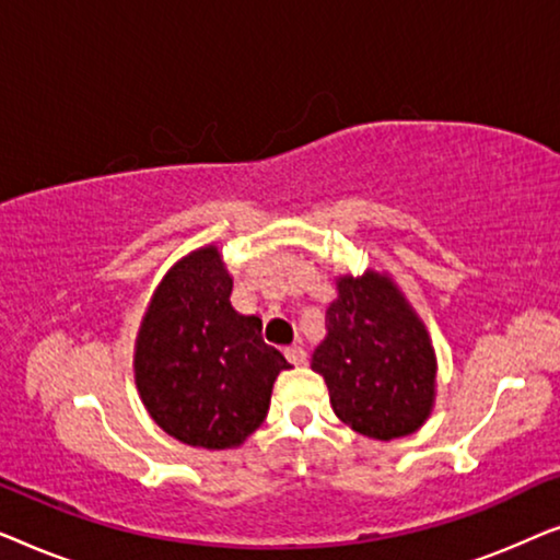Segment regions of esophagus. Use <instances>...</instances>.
I'll return each instance as SVG.
<instances>
[{
    "instance_id": "1",
    "label": "esophagus",
    "mask_w": 560,
    "mask_h": 560,
    "mask_svg": "<svg viewBox=\"0 0 560 560\" xmlns=\"http://www.w3.org/2000/svg\"><path fill=\"white\" fill-rule=\"evenodd\" d=\"M285 357H288V362L290 364H305V349L303 347H288L285 349Z\"/></svg>"
}]
</instances>
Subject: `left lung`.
<instances>
[{
  "instance_id": "left-lung-1",
  "label": "left lung",
  "mask_w": 560,
  "mask_h": 560,
  "mask_svg": "<svg viewBox=\"0 0 560 560\" xmlns=\"http://www.w3.org/2000/svg\"><path fill=\"white\" fill-rule=\"evenodd\" d=\"M336 288L326 336L311 359V370L324 374L334 412L366 439L416 433L431 416L435 393L425 326L385 275H347Z\"/></svg>"
}]
</instances>
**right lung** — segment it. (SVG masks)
Wrapping results in <instances>:
<instances>
[{"label":"right lung","mask_w":560,"mask_h":560,"mask_svg":"<svg viewBox=\"0 0 560 560\" xmlns=\"http://www.w3.org/2000/svg\"><path fill=\"white\" fill-rule=\"evenodd\" d=\"M232 278L217 247L183 257L152 295L135 351L144 408L167 435L209 451L240 446L267 416L288 359L262 320L232 308Z\"/></svg>","instance_id":"1"}]
</instances>
